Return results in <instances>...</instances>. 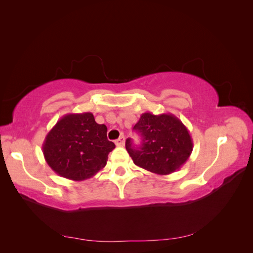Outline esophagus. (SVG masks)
I'll return each mask as SVG.
<instances>
[{
	"mask_svg": "<svg viewBox=\"0 0 253 253\" xmlns=\"http://www.w3.org/2000/svg\"><path fill=\"white\" fill-rule=\"evenodd\" d=\"M115 143H116L117 147H124L125 143H126V138L124 136H120L119 138L116 141H115Z\"/></svg>",
	"mask_w": 253,
	"mask_h": 253,
	"instance_id": "esophagus-1",
	"label": "esophagus"
}]
</instances>
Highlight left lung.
Instances as JSON below:
<instances>
[{
  "mask_svg": "<svg viewBox=\"0 0 253 253\" xmlns=\"http://www.w3.org/2000/svg\"><path fill=\"white\" fill-rule=\"evenodd\" d=\"M142 143L135 147L126 139V149L136 166L158 175L179 170L193 150L189 129L173 114L143 113L134 126Z\"/></svg>",
  "mask_w": 253,
  "mask_h": 253,
  "instance_id": "8db88e82",
  "label": "left lung"
}]
</instances>
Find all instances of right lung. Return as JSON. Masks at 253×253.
<instances>
[{
	"instance_id": "right-lung-1",
	"label": "right lung",
	"mask_w": 253,
	"mask_h": 253,
	"mask_svg": "<svg viewBox=\"0 0 253 253\" xmlns=\"http://www.w3.org/2000/svg\"><path fill=\"white\" fill-rule=\"evenodd\" d=\"M108 127L98 125L85 112L66 114L45 137L43 155L51 170L64 178L81 181L102 170L115 144L106 137Z\"/></svg>"
}]
</instances>
